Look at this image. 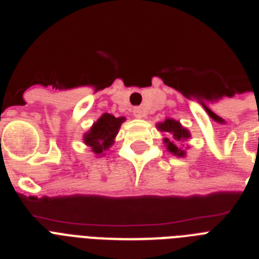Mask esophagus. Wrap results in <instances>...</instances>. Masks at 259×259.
<instances>
[{"instance_id": "34e87169", "label": "esophagus", "mask_w": 259, "mask_h": 259, "mask_svg": "<svg viewBox=\"0 0 259 259\" xmlns=\"http://www.w3.org/2000/svg\"><path fill=\"white\" fill-rule=\"evenodd\" d=\"M133 115L136 118H138V119H141V118L145 117V111H144L141 107H136V109L133 110Z\"/></svg>"}]
</instances>
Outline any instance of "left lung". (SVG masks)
Returning a JSON list of instances; mask_svg holds the SVG:
<instances>
[{"label": "left lung", "mask_w": 259, "mask_h": 259, "mask_svg": "<svg viewBox=\"0 0 259 259\" xmlns=\"http://www.w3.org/2000/svg\"><path fill=\"white\" fill-rule=\"evenodd\" d=\"M157 129L160 132H164V133L169 134V137H165L162 141L165 144L166 150L172 153L173 156L176 157H185L187 156V152L185 149L188 148H183L184 145H181L184 141H188L191 138V133L187 127L181 125L180 122L173 119V118H165L162 122H158Z\"/></svg>", "instance_id": "obj_1"}]
</instances>
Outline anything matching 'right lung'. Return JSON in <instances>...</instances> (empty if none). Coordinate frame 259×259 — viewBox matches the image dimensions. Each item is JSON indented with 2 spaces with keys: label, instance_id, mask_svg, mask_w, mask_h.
<instances>
[{
  "label": "right lung",
  "instance_id": "add662e5",
  "mask_svg": "<svg viewBox=\"0 0 259 259\" xmlns=\"http://www.w3.org/2000/svg\"><path fill=\"white\" fill-rule=\"evenodd\" d=\"M126 121L125 117H114L111 114L105 113L94 122L89 132L83 134V142L91 148V152L97 157L105 156L106 150L115 142L119 127Z\"/></svg>",
  "mask_w": 259,
  "mask_h": 259
}]
</instances>
